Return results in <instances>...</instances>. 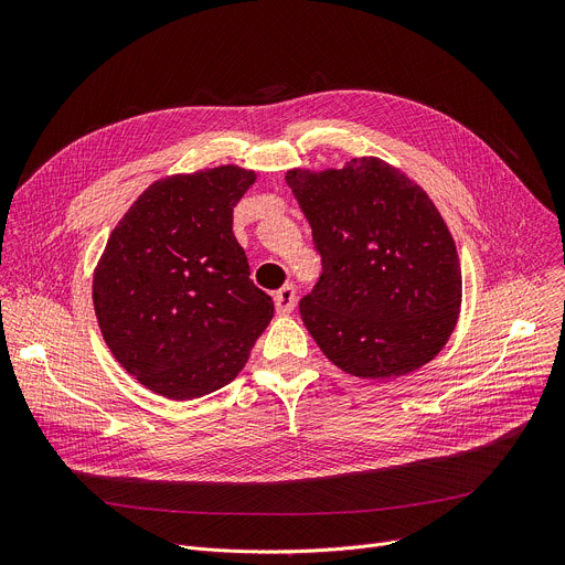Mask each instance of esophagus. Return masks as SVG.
<instances>
[{"label": "esophagus", "mask_w": 565, "mask_h": 565, "mask_svg": "<svg viewBox=\"0 0 565 565\" xmlns=\"http://www.w3.org/2000/svg\"><path fill=\"white\" fill-rule=\"evenodd\" d=\"M275 307L279 316H288L295 309V286L286 284L275 292Z\"/></svg>", "instance_id": "obj_1"}]
</instances>
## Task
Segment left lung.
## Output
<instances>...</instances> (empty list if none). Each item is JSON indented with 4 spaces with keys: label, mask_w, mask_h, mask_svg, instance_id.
Returning <instances> with one entry per match:
<instances>
[{
    "label": "left lung",
    "mask_w": 565,
    "mask_h": 565,
    "mask_svg": "<svg viewBox=\"0 0 565 565\" xmlns=\"http://www.w3.org/2000/svg\"><path fill=\"white\" fill-rule=\"evenodd\" d=\"M286 183L322 260L300 316L324 358L371 380L428 364L462 302L456 243L430 196L380 158L290 169Z\"/></svg>",
    "instance_id": "1"
}]
</instances>
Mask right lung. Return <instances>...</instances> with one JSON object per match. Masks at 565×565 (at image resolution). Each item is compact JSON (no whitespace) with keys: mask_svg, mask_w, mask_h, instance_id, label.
Here are the masks:
<instances>
[{"mask_svg":"<svg viewBox=\"0 0 565 565\" xmlns=\"http://www.w3.org/2000/svg\"><path fill=\"white\" fill-rule=\"evenodd\" d=\"M254 181V171L235 164L156 181L98 260L103 339L118 364L164 398L222 390L275 316L233 235V207Z\"/></svg>","mask_w":565,"mask_h":565,"instance_id":"1","label":"right lung"}]
</instances>
